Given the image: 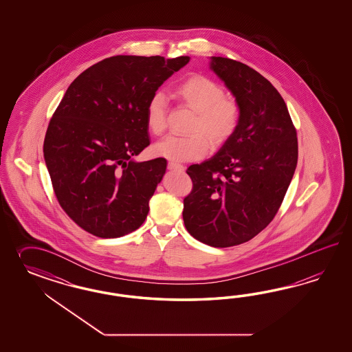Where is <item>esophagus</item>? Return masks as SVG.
I'll list each match as a JSON object with an SVG mask.
<instances>
[{"instance_id":"1","label":"esophagus","mask_w":352,"mask_h":352,"mask_svg":"<svg viewBox=\"0 0 352 352\" xmlns=\"http://www.w3.org/2000/svg\"><path fill=\"white\" fill-rule=\"evenodd\" d=\"M168 168H169L170 170H184V166H183L182 164H178V162H174V161H170V162L168 164Z\"/></svg>"}]
</instances>
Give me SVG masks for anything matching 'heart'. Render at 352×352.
Wrapping results in <instances>:
<instances>
[{
	"label": "heart",
	"instance_id": "heart-1",
	"mask_svg": "<svg viewBox=\"0 0 352 352\" xmlns=\"http://www.w3.org/2000/svg\"><path fill=\"white\" fill-rule=\"evenodd\" d=\"M174 98L195 112L187 137H168L153 146V152L174 161L203 157L209 146L221 147L240 126L241 108L226 96L223 86L203 75L188 76L173 90ZM149 131L160 137L166 130V104L161 94L152 96L146 107Z\"/></svg>",
	"mask_w": 352,
	"mask_h": 352
}]
</instances>
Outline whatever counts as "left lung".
Segmentation results:
<instances>
[{
  "label": "left lung",
  "instance_id": "1",
  "mask_svg": "<svg viewBox=\"0 0 352 352\" xmlns=\"http://www.w3.org/2000/svg\"><path fill=\"white\" fill-rule=\"evenodd\" d=\"M210 68L236 98L241 121L215 156L187 169L193 187L183 200V221L196 240L228 248L252 240L276 215L296 171L298 140L267 78L222 56H212Z\"/></svg>",
  "mask_w": 352,
  "mask_h": 352
}]
</instances>
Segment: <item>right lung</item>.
<instances>
[{
    "label": "right lung",
    "instance_id": "right-lung-1",
    "mask_svg": "<svg viewBox=\"0 0 352 352\" xmlns=\"http://www.w3.org/2000/svg\"><path fill=\"white\" fill-rule=\"evenodd\" d=\"M190 56L116 55L89 67L67 89L43 140L54 192L67 215L102 239L146 221L166 160L137 162L149 146L146 107Z\"/></svg>",
    "mask_w": 352,
    "mask_h": 352
}]
</instances>
